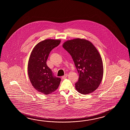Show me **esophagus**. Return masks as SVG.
Segmentation results:
<instances>
[{"instance_id":"obj_1","label":"esophagus","mask_w":130,"mask_h":130,"mask_svg":"<svg viewBox=\"0 0 130 130\" xmlns=\"http://www.w3.org/2000/svg\"><path fill=\"white\" fill-rule=\"evenodd\" d=\"M67 76H68V74H66L64 75V76H62V78H63V79H65V78H66Z\"/></svg>"}]
</instances>
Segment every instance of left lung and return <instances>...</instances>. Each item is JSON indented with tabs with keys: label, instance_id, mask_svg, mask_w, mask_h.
I'll use <instances>...</instances> for the list:
<instances>
[{
	"label": "left lung",
	"instance_id": "1",
	"mask_svg": "<svg viewBox=\"0 0 130 130\" xmlns=\"http://www.w3.org/2000/svg\"><path fill=\"white\" fill-rule=\"evenodd\" d=\"M63 47L72 56L79 74L75 88L81 94H88L100 86L102 80L104 67L98 50L85 39L67 40Z\"/></svg>",
	"mask_w": 130,
	"mask_h": 130
}]
</instances>
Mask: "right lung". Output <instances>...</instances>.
<instances>
[{
    "instance_id": "right-lung-1",
    "label": "right lung",
    "mask_w": 130,
    "mask_h": 130,
    "mask_svg": "<svg viewBox=\"0 0 130 130\" xmlns=\"http://www.w3.org/2000/svg\"><path fill=\"white\" fill-rule=\"evenodd\" d=\"M60 39H47L33 48L28 63V74L30 82L37 91L48 95L55 91L61 78L53 76L46 64L50 52L60 43Z\"/></svg>"
}]
</instances>
